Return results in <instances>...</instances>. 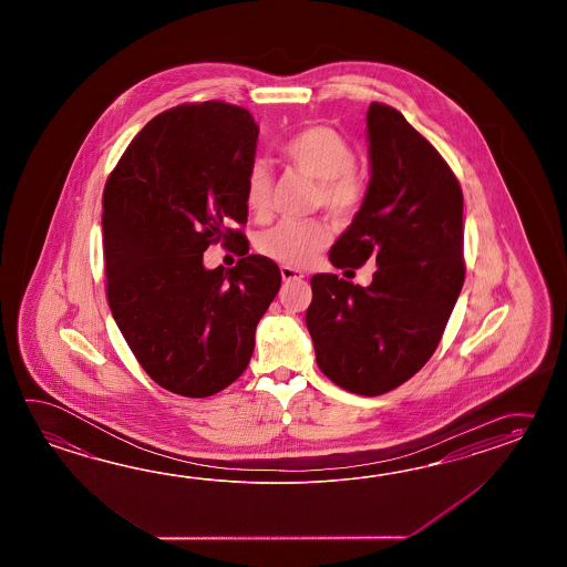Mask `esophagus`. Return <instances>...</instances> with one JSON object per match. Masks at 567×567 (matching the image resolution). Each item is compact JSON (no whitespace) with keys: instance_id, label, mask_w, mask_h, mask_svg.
<instances>
[{"instance_id":"1","label":"esophagus","mask_w":567,"mask_h":567,"mask_svg":"<svg viewBox=\"0 0 567 567\" xmlns=\"http://www.w3.org/2000/svg\"><path fill=\"white\" fill-rule=\"evenodd\" d=\"M303 278V271L296 269V267L281 266V279L284 281H293V279Z\"/></svg>"}]
</instances>
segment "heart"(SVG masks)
<instances>
[{
  "mask_svg": "<svg viewBox=\"0 0 567 567\" xmlns=\"http://www.w3.org/2000/svg\"><path fill=\"white\" fill-rule=\"evenodd\" d=\"M291 168L316 181L312 206H322L338 223L354 217L367 198V181L354 166V150L344 135L328 125L293 133L281 147ZM245 206L264 220L271 208V169L255 159L245 176ZM332 230L322 218H284L259 235L257 251L281 266L306 267L330 243Z\"/></svg>",
  "mask_w": 567,
  "mask_h": 567,
  "instance_id": "b5f03b06",
  "label": "heart"
}]
</instances>
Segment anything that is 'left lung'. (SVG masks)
I'll use <instances>...</instances> for the list:
<instances>
[{
    "instance_id": "obj_1",
    "label": "left lung",
    "mask_w": 567,
    "mask_h": 567,
    "mask_svg": "<svg viewBox=\"0 0 567 567\" xmlns=\"http://www.w3.org/2000/svg\"><path fill=\"white\" fill-rule=\"evenodd\" d=\"M371 182L330 249L338 269L373 257L369 288L334 274L310 279L306 312L320 371L357 395H383L434 354L464 284L462 188L446 159L398 109L367 111Z\"/></svg>"
}]
</instances>
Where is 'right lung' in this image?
I'll list each match as a JSON object with an SVG mask.
<instances>
[{
    "instance_id": "add662e5",
    "label": "right lung",
    "mask_w": 567,
    "mask_h": 567,
    "mask_svg": "<svg viewBox=\"0 0 567 567\" xmlns=\"http://www.w3.org/2000/svg\"><path fill=\"white\" fill-rule=\"evenodd\" d=\"M257 135L251 113L225 101L168 109L133 137L103 190L109 308L145 373L182 398L241 377L281 286L249 243L237 266H203L208 245L245 237L229 223H247Z\"/></svg>"
}]
</instances>
